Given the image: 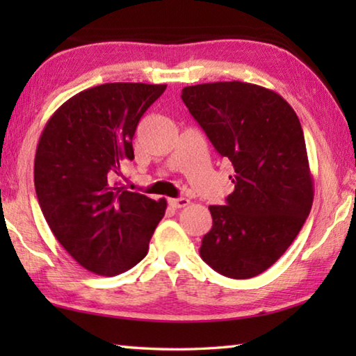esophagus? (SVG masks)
<instances>
[{"label":"esophagus","mask_w":356,"mask_h":356,"mask_svg":"<svg viewBox=\"0 0 356 356\" xmlns=\"http://www.w3.org/2000/svg\"><path fill=\"white\" fill-rule=\"evenodd\" d=\"M190 204V200L186 197H176V200H170V206L174 209H182L186 207Z\"/></svg>","instance_id":"obj_1"}]
</instances>
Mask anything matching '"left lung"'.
<instances>
[{
    "label": "left lung",
    "instance_id": "8db88e82",
    "mask_svg": "<svg viewBox=\"0 0 356 356\" xmlns=\"http://www.w3.org/2000/svg\"><path fill=\"white\" fill-rule=\"evenodd\" d=\"M180 97L236 171L226 206L209 207L202 261L227 278L261 275L298 236L314 200L298 116L280 94L251 83L196 84Z\"/></svg>",
    "mask_w": 356,
    "mask_h": 356
}]
</instances>
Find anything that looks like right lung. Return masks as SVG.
<instances>
[{
    "instance_id": "obj_1",
    "label": "right lung",
    "mask_w": 356,
    "mask_h": 356,
    "mask_svg": "<svg viewBox=\"0 0 356 356\" xmlns=\"http://www.w3.org/2000/svg\"><path fill=\"white\" fill-rule=\"evenodd\" d=\"M166 84L105 83L70 97L48 119L35 150L39 206L64 250L89 272L124 273L147 254L166 200L116 182L134 160L138 122Z\"/></svg>"
}]
</instances>
